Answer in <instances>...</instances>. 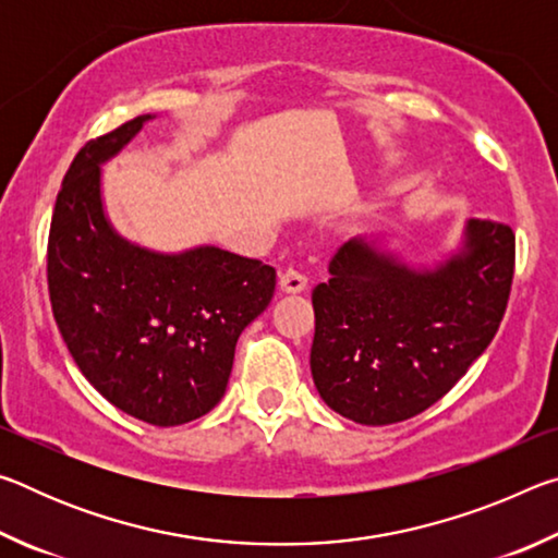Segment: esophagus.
<instances>
[{
	"label": "esophagus",
	"instance_id": "obj_1",
	"mask_svg": "<svg viewBox=\"0 0 558 558\" xmlns=\"http://www.w3.org/2000/svg\"><path fill=\"white\" fill-rule=\"evenodd\" d=\"M307 288V276L295 268H288L280 276V290L282 292H302Z\"/></svg>",
	"mask_w": 558,
	"mask_h": 558
}]
</instances>
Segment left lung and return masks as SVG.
Wrapping results in <instances>:
<instances>
[{"label": "left lung", "instance_id": "left-lung-1", "mask_svg": "<svg viewBox=\"0 0 558 558\" xmlns=\"http://www.w3.org/2000/svg\"><path fill=\"white\" fill-rule=\"evenodd\" d=\"M514 276V231L470 219L460 253L413 270L349 239L313 290L310 369L323 401L349 421L389 426L442 399L502 323Z\"/></svg>", "mask_w": 558, "mask_h": 558}]
</instances>
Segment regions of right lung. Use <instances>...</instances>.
<instances>
[{"label": "right lung", "mask_w": 558, "mask_h": 558, "mask_svg": "<svg viewBox=\"0 0 558 558\" xmlns=\"http://www.w3.org/2000/svg\"><path fill=\"white\" fill-rule=\"evenodd\" d=\"M149 118L128 120L73 157L56 196L46 276L83 376L120 411L167 428L221 401L235 342L272 300L276 268L214 245L167 256L112 229L100 165Z\"/></svg>", "instance_id": "obj_1"}]
</instances>
